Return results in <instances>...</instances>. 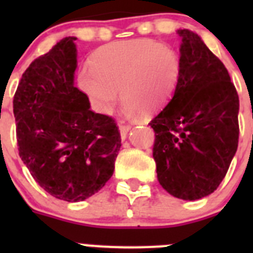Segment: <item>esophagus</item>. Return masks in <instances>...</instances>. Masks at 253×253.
<instances>
[{
    "label": "esophagus",
    "instance_id": "obj_1",
    "mask_svg": "<svg viewBox=\"0 0 253 253\" xmlns=\"http://www.w3.org/2000/svg\"><path fill=\"white\" fill-rule=\"evenodd\" d=\"M130 125L128 124H120L119 125V130H120V135H122L123 139H125L126 138V134L129 133V130H130Z\"/></svg>",
    "mask_w": 253,
    "mask_h": 253
}]
</instances>
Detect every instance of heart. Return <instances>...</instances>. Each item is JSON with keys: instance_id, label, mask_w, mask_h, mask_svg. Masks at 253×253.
<instances>
[{"instance_id": "obj_1", "label": "heart", "mask_w": 253, "mask_h": 253, "mask_svg": "<svg viewBox=\"0 0 253 253\" xmlns=\"http://www.w3.org/2000/svg\"><path fill=\"white\" fill-rule=\"evenodd\" d=\"M177 53L153 40L107 44L92 53L90 68L78 73V86L93 109L110 113L122 101L129 113H153L171 99L180 80Z\"/></svg>"}]
</instances>
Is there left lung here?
Wrapping results in <instances>:
<instances>
[{
  "label": "left lung",
  "mask_w": 253,
  "mask_h": 253,
  "mask_svg": "<svg viewBox=\"0 0 253 253\" xmlns=\"http://www.w3.org/2000/svg\"><path fill=\"white\" fill-rule=\"evenodd\" d=\"M181 73L169 104L149 123L161 186L198 200L218 189L236 154L240 99L224 64L193 31L178 30Z\"/></svg>",
  "instance_id": "left-lung-1"
}]
</instances>
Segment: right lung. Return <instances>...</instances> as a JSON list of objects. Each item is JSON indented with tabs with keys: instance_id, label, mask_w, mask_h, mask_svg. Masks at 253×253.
<instances>
[{
	"instance_id": "right-lung-1",
	"label": "right lung",
	"mask_w": 253,
	"mask_h": 253,
	"mask_svg": "<svg viewBox=\"0 0 253 253\" xmlns=\"http://www.w3.org/2000/svg\"><path fill=\"white\" fill-rule=\"evenodd\" d=\"M75 37L31 62L13 96L19 154L31 176L54 198L82 202L113 176L122 137L115 120L90 109L73 84Z\"/></svg>"
}]
</instances>
